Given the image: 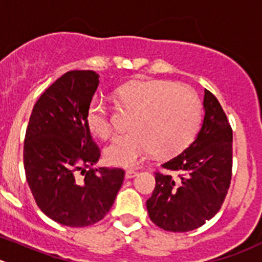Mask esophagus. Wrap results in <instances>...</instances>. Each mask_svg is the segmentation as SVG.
Here are the masks:
<instances>
[{
  "instance_id": "1",
  "label": "esophagus",
  "mask_w": 262,
  "mask_h": 262,
  "mask_svg": "<svg viewBox=\"0 0 262 262\" xmlns=\"http://www.w3.org/2000/svg\"><path fill=\"white\" fill-rule=\"evenodd\" d=\"M136 176H138V172H136V170L129 169V170H126V172H125V178H128V180L136 177Z\"/></svg>"
}]
</instances>
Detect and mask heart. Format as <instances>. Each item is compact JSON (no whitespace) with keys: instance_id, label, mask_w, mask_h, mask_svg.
<instances>
[{"instance_id":"1","label":"heart","mask_w":262,"mask_h":262,"mask_svg":"<svg viewBox=\"0 0 262 262\" xmlns=\"http://www.w3.org/2000/svg\"><path fill=\"white\" fill-rule=\"evenodd\" d=\"M117 101L134 110L129 133L119 134L104 148L107 163L130 168L146 155L169 159L186 150L202 126V104L190 88L170 80H133L115 90ZM85 123L93 136L111 134L108 106L101 97L92 98Z\"/></svg>"}]
</instances>
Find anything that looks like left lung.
Returning <instances> with one entry per match:
<instances>
[{
	"label": "left lung",
	"instance_id": "obj_1",
	"mask_svg": "<svg viewBox=\"0 0 262 262\" xmlns=\"http://www.w3.org/2000/svg\"><path fill=\"white\" fill-rule=\"evenodd\" d=\"M204 120L194 142L155 173L146 202L151 221L163 230H195L221 208L233 169V130L217 98L204 90Z\"/></svg>",
	"mask_w": 262,
	"mask_h": 262
}]
</instances>
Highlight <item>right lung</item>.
I'll list each match as a JSON object with an SVG mask.
<instances>
[{
    "label": "right lung",
    "instance_id": "right-lung-1",
    "mask_svg": "<svg viewBox=\"0 0 262 262\" xmlns=\"http://www.w3.org/2000/svg\"><path fill=\"white\" fill-rule=\"evenodd\" d=\"M98 84L94 71L64 73L38 98L27 126L23 161L28 186L38 208L64 226L101 221L125 174L120 168H93L101 150L85 112Z\"/></svg>",
    "mask_w": 262,
    "mask_h": 262
}]
</instances>
